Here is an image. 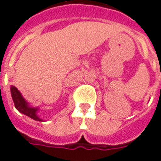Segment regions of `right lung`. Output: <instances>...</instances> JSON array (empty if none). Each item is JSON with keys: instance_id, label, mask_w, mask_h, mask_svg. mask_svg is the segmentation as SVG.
Masks as SVG:
<instances>
[{"instance_id": "1", "label": "right lung", "mask_w": 161, "mask_h": 161, "mask_svg": "<svg viewBox=\"0 0 161 161\" xmlns=\"http://www.w3.org/2000/svg\"><path fill=\"white\" fill-rule=\"evenodd\" d=\"M10 91H11V96H12L14 106H15L16 109L18 111L22 113L24 115H27V116H29L30 118L33 119L35 121H44V120L40 118L39 115H37V112L39 110V108L30 106L29 103L25 100V98L23 97L21 93L18 91V89L15 86L11 85Z\"/></svg>"}]
</instances>
